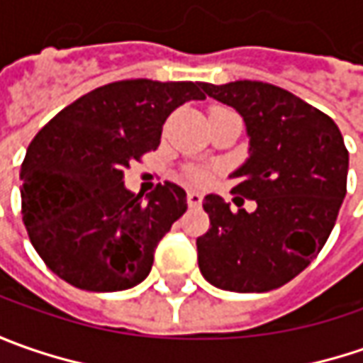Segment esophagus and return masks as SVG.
<instances>
[{"label": "esophagus", "instance_id": "obj_1", "mask_svg": "<svg viewBox=\"0 0 363 363\" xmlns=\"http://www.w3.org/2000/svg\"><path fill=\"white\" fill-rule=\"evenodd\" d=\"M188 206L189 208H200L202 206V194L200 191H188Z\"/></svg>", "mask_w": 363, "mask_h": 363}]
</instances>
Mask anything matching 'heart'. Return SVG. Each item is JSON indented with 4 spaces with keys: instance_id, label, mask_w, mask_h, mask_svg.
Here are the masks:
<instances>
[{
    "instance_id": "heart-1",
    "label": "heart",
    "mask_w": 363,
    "mask_h": 363,
    "mask_svg": "<svg viewBox=\"0 0 363 363\" xmlns=\"http://www.w3.org/2000/svg\"><path fill=\"white\" fill-rule=\"evenodd\" d=\"M191 179L198 182V184H203V182L208 179V174H206V172H194V174H191Z\"/></svg>"
}]
</instances>
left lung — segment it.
<instances>
[{
	"label": "left lung",
	"instance_id": "1",
	"mask_svg": "<svg viewBox=\"0 0 363 363\" xmlns=\"http://www.w3.org/2000/svg\"><path fill=\"white\" fill-rule=\"evenodd\" d=\"M202 89L246 125L248 157L230 174L238 179L232 191L255 200L257 210L234 214L216 194L203 198L210 230L196 240L200 271L224 291L279 289L309 267L335 226L350 165L342 133L325 113L274 84Z\"/></svg>",
	"mask_w": 363,
	"mask_h": 363
}]
</instances>
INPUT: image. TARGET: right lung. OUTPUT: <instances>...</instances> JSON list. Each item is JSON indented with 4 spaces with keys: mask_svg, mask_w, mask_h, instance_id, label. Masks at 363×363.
Segmentation results:
<instances>
[{
    "mask_svg": "<svg viewBox=\"0 0 363 363\" xmlns=\"http://www.w3.org/2000/svg\"><path fill=\"white\" fill-rule=\"evenodd\" d=\"M200 89L202 82L149 78L111 82L40 129L21 163V214L50 271L94 293L145 281L188 200L172 182L135 196L123 169L160 147L165 119L188 101H203Z\"/></svg>",
    "mask_w": 363,
    "mask_h": 363,
    "instance_id": "obj_1",
    "label": "right lung"
}]
</instances>
